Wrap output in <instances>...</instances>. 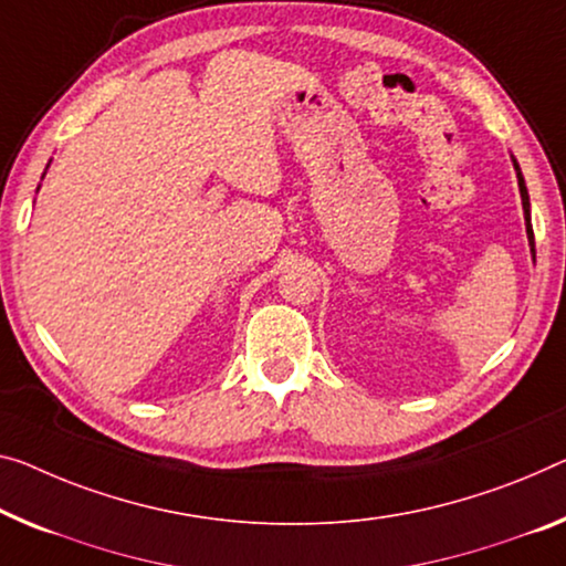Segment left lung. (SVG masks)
Masks as SVG:
<instances>
[{
	"label": "left lung",
	"mask_w": 566,
	"mask_h": 566,
	"mask_svg": "<svg viewBox=\"0 0 566 566\" xmlns=\"http://www.w3.org/2000/svg\"><path fill=\"white\" fill-rule=\"evenodd\" d=\"M511 161H514L516 179H518V192H521V207H524V222H526L528 248H532V258L536 260V250H534V228H532V202H528V189H526L524 174H521V167H518V161H516V156H514V154H511Z\"/></svg>",
	"instance_id": "1"
}]
</instances>
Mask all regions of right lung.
Returning <instances> with one entry per match:
<instances>
[{
    "instance_id": "right-lung-1",
    "label": "right lung",
    "mask_w": 566,
    "mask_h": 566,
    "mask_svg": "<svg viewBox=\"0 0 566 566\" xmlns=\"http://www.w3.org/2000/svg\"><path fill=\"white\" fill-rule=\"evenodd\" d=\"M48 167H50V164H48ZM45 171H48V169H45ZM42 177H45V174H42ZM38 189H40V187H38Z\"/></svg>"
}]
</instances>
